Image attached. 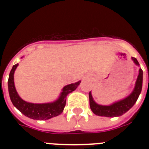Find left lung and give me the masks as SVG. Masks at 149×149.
<instances>
[{
	"label": "left lung",
	"instance_id": "left-lung-1",
	"mask_svg": "<svg viewBox=\"0 0 149 149\" xmlns=\"http://www.w3.org/2000/svg\"><path fill=\"white\" fill-rule=\"evenodd\" d=\"M132 60H134L135 64L139 65V63L135 57H132ZM139 75H138L135 88L133 93L125 99L116 102L110 106H102V105L97 104L93 101L91 92H89V105H90L92 111L95 115L107 117L119 116L125 113L126 112L130 110L134 106V104L136 103V100L141 93L142 86H143V70L141 68H139Z\"/></svg>",
	"mask_w": 149,
	"mask_h": 149
}]
</instances>
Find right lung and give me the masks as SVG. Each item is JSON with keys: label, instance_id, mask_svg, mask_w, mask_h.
I'll return each mask as SVG.
<instances>
[{"label": "right lung", "instance_id": "1", "mask_svg": "<svg viewBox=\"0 0 149 149\" xmlns=\"http://www.w3.org/2000/svg\"><path fill=\"white\" fill-rule=\"evenodd\" d=\"M18 63L13 66L8 79V89L10 99L13 105L26 116L36 120H46L60 115L63 111L66 103L67 95L75 90L81 81L67 85L63 89L57 101L49 104H32L24 101L18 96L14 85V72Z\"/></svg>", "mask_w": 149, "mask_h": 149}]
</instances>
